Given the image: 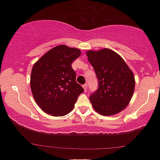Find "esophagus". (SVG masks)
<instances>
[{
	"label": "esophagus",
	"mask_w": 160,
	"mask_h": 160,
	"mask_svg": "<svg viewBox=\"0 0 160 160\" xmlns=\"http://www.w3.org/2000/svg\"><path fill=\"white\" fill-rule=\"evenodd\" d=\"M83 88H84L85 91H87V89H88V84H87V83H85V85H83Z\"/></svg>",
	"instance_id": "esophagus-1"
}]
</instances>
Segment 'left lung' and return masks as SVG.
<instances>
[{
	"label": "left lung",
	"mask_w": 160,
	"mask_h": 160,
	"mask_svg": "<svg viewBox=\"0 0 160 160\" xmlns=\"http://www.w3.org/2000/svg\"><path fill=\"white\" fill-rule=\"evenodd\" d=\"M97 77L98 89L90 96L93 108L103 116L114 115L128 105L135 88V78L125 61L108 48L86 52Z\"/></svg>",
	"instance_id": "8db88e82"
}]
</instances>
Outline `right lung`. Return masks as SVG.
<instances>
[{
    "mask_svg": "<svg viewBox=\"0 0 160 160\" xmlns=\"http://www.w3.org/2000/svg\"><path fill=\"white\" fill-rule=\"evenodd\" d=\"M81 54L78 48L60 45L35 62L31 72L30 87L37 104L46 113L64 116L75 107L84 89L76 82L72 63Z\"/></svg>",
    "mask_w": 160,
    "mask_h": 160,
    "instance_id": "add662e5",
    "label": "right lung"
}]
</instances>
